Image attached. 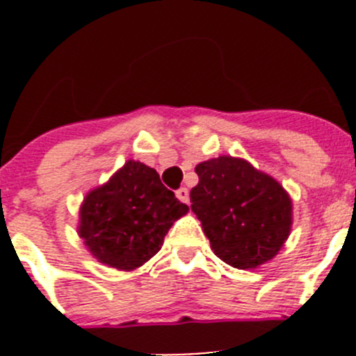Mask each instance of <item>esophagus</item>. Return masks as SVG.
<instances>
[{
	"label": "esophagus",
	"instance_id": "34e87169",
	"mask_svg": "<svg viewBox=\"0 0 356 356\" xmlns=\"http://www.w3.org/2000/svg\"><path fill=\"white\" fill-rule=\"evenodd\" d=\"M176 197H178L180 201H184V203H188V191H187V188H185V187L178 188V191H176Z\"/></svg>",
	"mask_w": 356,
	"mask_h": 356
}]
</instances>
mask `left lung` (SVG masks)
Returning a JSON list of instances; mask_svg holds the SVG:
<instances>
[{
  "label": "left lung",
  "mask_w": 356,
  "mask_h": 356,
  "mask_svg": "<svg viewBox=\"0 0 356 356\" xmlns=\"http://www.w3.org/2000/svg\"><path fill=\"white\" fill-rule=\"evenodd\" d=\"M191 209L213 253L237 269L275 259L292 226V201L282 185L250 162L217 156L196 165Z\"/></svg>",
  "instance_id": "left-lung-1"
}]
</instances>
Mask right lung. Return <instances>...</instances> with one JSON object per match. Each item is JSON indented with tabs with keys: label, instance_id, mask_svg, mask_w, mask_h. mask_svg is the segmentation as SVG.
Instances as JSON below:
<instances>
[{
	"label": "right lung",
	"instance_id": "1",
	"mask_svg": "<svg viewBox=\"0 0 356 356\" xmlns=\"http://www.w3.org/2000/svg\"><path fill=\"white\" fill-rule=\"evenodd\" d=\"M187 212L155 169L128 160L105 185L85 196L78 234L94 259L134 271L159 253L172 222Z\"/></svg>",
	"mask_w": 356,
	"mask_h": 356
}]
</instances>
